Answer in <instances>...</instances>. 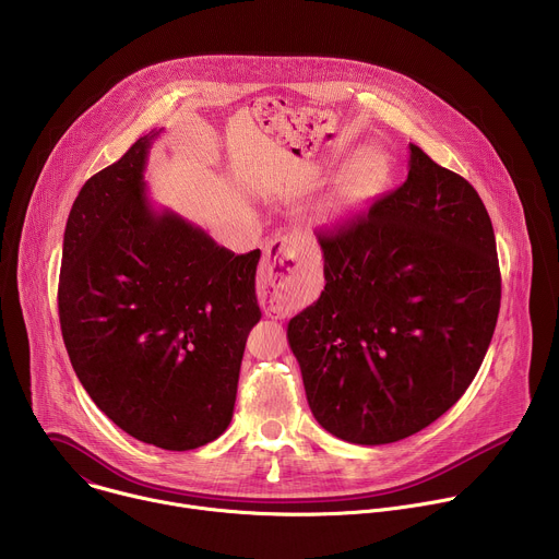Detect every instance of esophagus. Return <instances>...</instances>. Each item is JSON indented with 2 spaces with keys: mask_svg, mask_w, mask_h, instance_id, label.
I'll list each match as a JSON object with an SVG mask.
<instances>
[{
  "mask_svg": "<svg viewBox=\"0 0 559 559\" xmlns=\"http://www.w3.org/2000/svg\"><path fill=\"white\" fill-rule=\"evenodd\" d=\"M302 261V248L296 236H276L267 243L263 263L259 270L261 302L270 305L274 298L294 283L298 265Z\"/></svg>",
  "mask_w": 559,
  "mask_h": 559,
  "instance_id": "obj_1",
  "label": "esophagus"
}]
</instances>
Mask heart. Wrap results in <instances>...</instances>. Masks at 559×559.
Here are the masks:
<instances>
[{
    "instance_id": "heart-1",
    "label": "heart",
    "mask_w": 559,
    "mask_h": 559,
    "mask_svg": "<svg viewBox=\"0 0 559 559\" xmlns=\"http://www.w3.org/2000/svg\"><path fill=\"white\" fill-rule=\"evenodd\" d=\"M391 158L380 147L358 152L321 205L323 218H338L376 199L389 183Z\"/></svg>"
}]
</instances>
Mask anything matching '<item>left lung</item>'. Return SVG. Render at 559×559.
Returning <instances> with one entry per match:
<instances>
[{
	"label": "left lung",
	"mask_w": 559,
	"mask_h": 559,
	"mask_svg": "<svg viewBox=\"0 0 559 559\" xmlns=\"http://www.w3.org/2000/svg\"><path fill=\"white\" fill-rule=\"evenodd\" d=\"M409 150L401 188L318 236L325 289L287 325L313 418L352 444L397 442L449 412L498 323L502 283L483 199Z\"/></svg>",
	"instance_id": "left-lung-1"
}]
</instances>
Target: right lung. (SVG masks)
<instances>
[{"label":"right lung","mask_w":559,"mask_h":559,"mask_svg":"<svg viewBox=\"0 0 559 559\" xmlns=\"http://www.w3.org/2000/svg\"><path fill=\"white\" fill-rule=\"evenodd\" d=\"M154 130L79 190L63 231L59 323L93 403L168 451L229 425L250 330L261 321V250L234 254L143 181Z\"/></svg>","instance_id":"right-lung-1"}]
</instances>
